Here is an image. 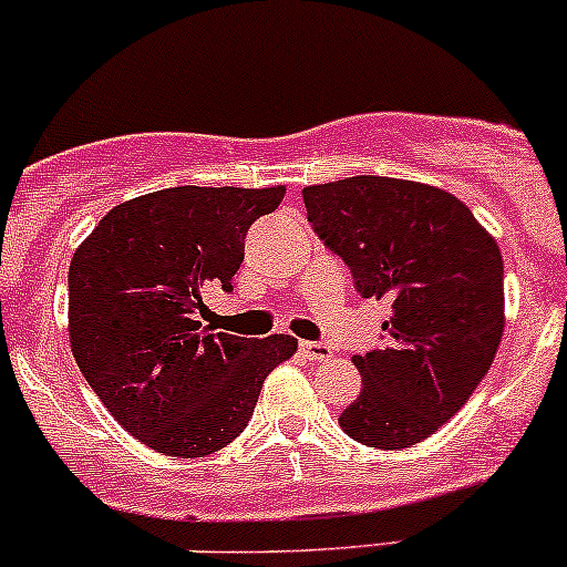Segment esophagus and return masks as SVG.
Returning <instances> with one entry per match:
<instances>
[{"label":"esophagus","instance_id":"obj_1","mask_svg":"<svg viewBox=\"0 0 567 567\" xmlns=\"http://www.w3.org/2000/svg\"><path fill=\"white\" fill-rule=\"evenodd\" d=\"M301 353H305L307 359H310V362H326V359L331 357V348L326 346V342H312V340H307V342H301Z\"/></svg>","mask_w":567,"mask_h":567}]
</instances>
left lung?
I'll use <instances>...</instances> for the list:
<instances>
[{"instance_id":"1","label":"left lung","mask_w":567,"mask_h":567,"mask_svg":"<svg viewBox=\"0 0 567 567\" xmlns=\"http://www.w3.org/2000/svg\"><path fill=\"white\" fill-rule=\"evenodd\" d=\"M307 219L362 299H386L384 346L353 357L364 386L340 427L368 447L422 442L472 398L505 329V268L472 210L436 186L357 175L307 186Z\"/></svg>"}]
</instances>
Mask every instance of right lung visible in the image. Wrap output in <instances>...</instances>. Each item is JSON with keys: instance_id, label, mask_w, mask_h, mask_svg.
<instances>
[{"instance_id": "add662e5", "label": "right lung", "mask_w": 567, "mask_h": 567, "mask_svg": "<svg viewBox=\"0 0 567 567\" xmlns=\"http://www.w3.org/2000/svg\"><path fill=\"white\" fill-rule=\"evenodd\" d=\"M285 186H175L112 208L68 268L79 370L114 420L151 450L203 458L247 427L266 375L296 353L197 320L208 288L233 290L251 221Z\"/></svg>"}]
</instances>
